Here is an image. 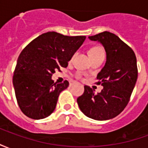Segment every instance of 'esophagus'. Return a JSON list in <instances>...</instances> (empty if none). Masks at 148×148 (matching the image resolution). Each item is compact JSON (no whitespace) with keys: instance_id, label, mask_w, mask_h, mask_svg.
<instances>
[{"instance_id":"34e87169","label":"esophagus","mask_w":148,"mask_h":148,"mask_svg":"<svg viewBox=\"0 0 148 148\" xmlns=\"http://www.w3.org/2000/svg\"><path fill=\"white\" fill-rule=\"evenodd\" d=\"M74 82H70V86H73V85H74Z\"/></svg>"}]
</instances>
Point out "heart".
<instances>
[{
  "label": "heart",
  "instance_id": "obj_1",
  "mask_svg": "<svg viewBox=\"0 0 148 148\" xmlns=\"http://www.w3.org/2000/svg\"><path fill=\"white\" fill-rule=\"evenodd\" d=\"M89 53H90V57L92 58V57H94L97 55H104V51L99 46H95V47H93L92 48H90Z\"/></svg>",
  "mask_w": 148,
  "mask_h": 148
}]
</instances>
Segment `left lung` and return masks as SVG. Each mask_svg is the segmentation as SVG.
Returning a JSON list of instances; mask_svg holds the SVG:
<instances>
[{
  "label": "left lung",
  "instance_id": "left-lung-1",
  "mask_svg": "<svg viewBox=\"0 0 148 148\" xmlns=\"http://www.w3.org/2000/svg\"><path fill=\"white\" fill-rule=\"evenodd\" d=\"M89 39L101 42L106 51V65L97 77V84L103 90L95 94L94 90L85 86L77 102L86 116L106 121L120 114L129 102L138 77L136 57L129 46L109 32Z\"/></svg>",
  "mask_w": 148,
  "mask_h": 148
}]
</instances>
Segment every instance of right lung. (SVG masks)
<instances>
[{
	"instance_id": "obj_1",
	"label": "right lung",
	"mask_w": 148,
	"mask_h": 148,
	"mask_svg": "<svg viewBox=\"0 0 148 148\" xmlns=\"http://www.w3.org/2000/svg\"><path fill=\"white\" fill-rule=\"evenodd\" d=\"M85 39L84 36H67L49 32L33 39L21 51L12 82L18 106L27 117L43 119L54 112L59 93L69 82H54L52 74L67 66Z\"/></svg>"
}]
</instances>
